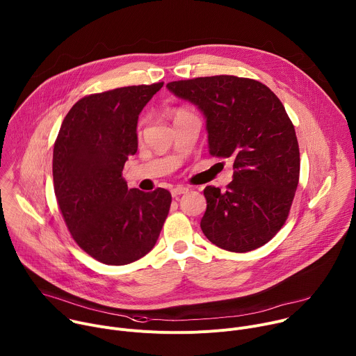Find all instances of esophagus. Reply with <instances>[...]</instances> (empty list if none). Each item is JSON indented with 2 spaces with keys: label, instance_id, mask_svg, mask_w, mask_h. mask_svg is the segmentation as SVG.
Returning a JSON list of instances; mask_svg holds the SVG:
<instances>
[{
  "label": "esophagus",
  "instance_id": "obj_1",
  "mask_svg": "<svg viewBox=\"0 0 356 356\" xmlns=\"http://www.w3.org/2000/svg\"><path fill=\"white\" fill-rule=\"evenodd\" d=\"M170 191H172V195L176 197V195H180V194L187 193V191H188V187H186V186H176V187H173Z\"/></svg>",
  "mask_w": 356,
  "mask_h": 356
}]
</instances>
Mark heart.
Wrapping results in <instances>:
<instances>
[{
    "mask_svg": "<svg viewBox=\"0 0 356 356\" xmlns=\"http://www.w3.org/2000/svg\"><path fill=\"white\" fill-rule=\"evenodd\" d=\"M181 113H184V111H176V113H175V117L179 115V114H181Z\"/></svg>",
    "mask_w": 356,
    "mask_h": 356,
    "instance_id": "obj_1",
    "label": "heart"
}]
</instances>
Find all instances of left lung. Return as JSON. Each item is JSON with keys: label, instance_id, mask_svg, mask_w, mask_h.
<instances>
[{"label": "left lung", "instance_id": "8db88e82", "mask_svg": "<svg viewBox=\"0 0 356 356\" xmlns=\"http://www.w3.org/2000/svg\"><path fill=\"white\" fill-rule=\"evenodd\" d=\"M166 87L204 115L210 154L234 162L227 191L204 188L202 232L229 252L265 245L289 216L300 175L296 131L280 99L265 84L235 76L197 77Z\"/></svg>", "mask_w": 356, "mask_h": 356}]
</instances>
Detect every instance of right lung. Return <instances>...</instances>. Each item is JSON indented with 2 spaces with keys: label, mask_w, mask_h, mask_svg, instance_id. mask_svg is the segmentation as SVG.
Listing matches in <instances>:
<instances>
[{
  "label": "right lung",
  "mask_w": 356,
  "mask_h": 356,
  "mask_svg": "<svg viewBox=\"0 0 356 356\" xmlns=\"http://www.w3.org/2000/svg\"><path fill=\"white\" fill-rule=\"evenodd\" d=\"M163 83L87 95L72 107L54 147V184L65 222L90 257L128 265L155 246L169 214L165 188H128L122 169L138 150V118Z\"/></svg>",
  "instance_id": "add662e5"
}]
</instances>
